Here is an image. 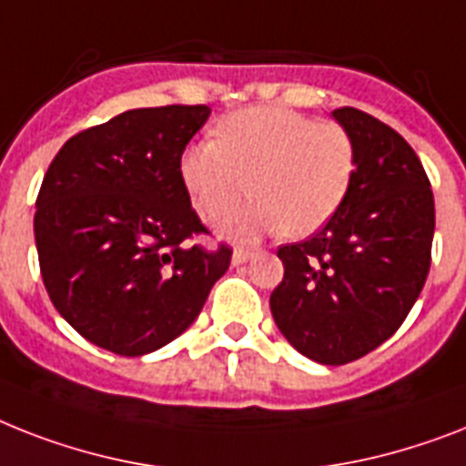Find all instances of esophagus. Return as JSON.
<instances>
[{"instance_id":"34e87169","label":"esophagus","mask_w":466,"mask_h":466,"mask_svg":"<svg viewBox=\"0 0 466 466\" xmlns=\"http://www.w3.org/2000/svg\"><path fill=\"white\" fill-rule=\"evenodd\" d=\"M251 256H253L251 248H234L232 263H234V266H241V263H246V260L251 258Z\"/></svg>"}]
</instances>
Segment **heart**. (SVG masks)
I'll use <instances>...</instances> for the list:
<instances>
[{
    "instance_id": "1",
    "label": "heart",
    "mask_w": 466,
    "mask_h": 466,
    "mask_svg": "<svg viewBox=\"0 0 466 466\" xmlns=\"http://www.w3.org/2000/svg\"><path fill=\"white\" fill-rule=\"evenodd\" d=\"M354 169L347 128L282 107L234 112L218 127V141L196 143L181 157V177L203 220L227 218L251 188L256 200L222 225L239 241L282 227L289 237L323 229L350 194Z\"/></svg>"
}]
</instances>
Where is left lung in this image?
Returning a JSON list of instances; mask_svg holds the SVG:
<instances>
[{"label": "left lung", "mask_w": 466, "mask_h": 466, "mask_svg": "<svg viewBox=\"0 0 466 466\" xmlns=\"http://www.w3.org/2000/svg\"><path fill=\"white\" fill-rule=\"evenodd\" d=\"M357 169L335 218L311 239L279 246L285 278L272 319L294 350L325 366L350 364L395 335L431 268L436 206L411 146L361 109L339 107Z\"/></svg>", "instance_id": "left-lung-1"}]
</instances>
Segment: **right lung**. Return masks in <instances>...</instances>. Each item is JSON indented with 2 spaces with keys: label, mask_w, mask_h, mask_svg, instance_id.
<instances>
[{
  "label": "right lung",
  "mask_w": 466,
  "mask_h": 466,
  "mask_svg": "<svg viewBox=\"0 0 466 466\" xmlns=\"http://www.w3.org/2000/svg\"><path fill=\"white\" fill-rule=\"evenodd\" d=\"M208 105L128 109L71 136L35 200L45 289L78 335L143 357L198 319L232 260L188 241L208 234L191 208L181 155Z\"/></svg>",
  "instance_id": "add662e5"
}]
</instances>
